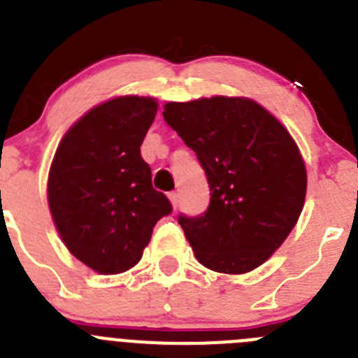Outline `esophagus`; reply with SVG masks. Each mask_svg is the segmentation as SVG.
<instances>
[{"mask_svg": "<svg viewBox=\"0 0 358 358\" xmlns=\"http://www.w3.org/2000/svg\"><path fill=\"white\" fill-rule=\"evenodd\" d=\"M169 197H170V202H172L173 208L179 206V194H177V192H170Z\"/></svg>", "mask_w": 358, "mask_h": 358, "instance_id": "obj_1", "label": "esophagus"}]
</instances>
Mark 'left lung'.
<instances>
[{
	"instance_id": "obj_1",
	"label": "left lung",
	"mask_w": 358,
	"mask_h": 358,
	"mask_svg": "<svg viewBox=\"0 0 358 358\" xmlns=\"http://www.w3.org/2000/svg\"><path fill=\"white\" fill-rule=\"evenodd\" d=\"M163 118L197 154L210 185L204 213L177 217L195 258L226 274L264 264L305 204V163L289 131L248 98L170 102Z\"/></svg>"
}]
</instances>
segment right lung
I'll return each instance as SVG.
<instances>
[{"instance_id":"add662e5","label":"right lung","mask_w":358,"mask_h":358,"mask_svg":"<svg viewBox=\"0 0 358 358\" xmlns=\"http://www.w3.org/2000/svg\"><path fill=\"white\" fill-rule=\"evenodd\" d=\"M156 113L152 98L109 100L66 132L53 157V222L73 256L100 274L134 267L157 220L172 213L140 150Z\"/></svg>"}]
</instances>
